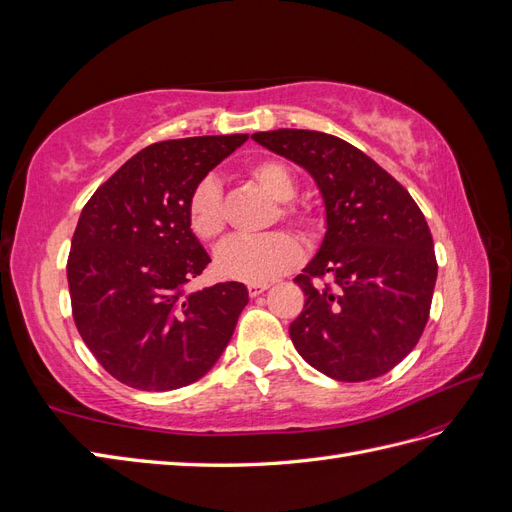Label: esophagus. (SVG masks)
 <instances>
[{
    "label": "esophagus",
    "mask_w": 512,
    "mask_h": 512,
    "mask_svg": "<svg viewBox=\"0 0 512 512\" xmlns=\"http://www.w3.org/2000/svg\"><path fill=\"white\" fill-rule=\"evenodd\" d=\"M269 288V284H247V292H250V297H258Z\"/></svg>",
    "instance_id": "1"
}]
</instances>
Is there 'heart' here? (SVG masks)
Listing matches in <instances>:
<instances>
[{
  "label": "heart",
  "mask_w": 512,
  "mask_h": 512,
  "mask_svg": "<svg viewBox=\"0 0 512 512\" xmlns=\"http://www.w3.org/2000/svg\"><path fill=\"white\" fill-rule=\"evenodd\" d=\"M243 173L275 200L271 224L284 222L305 243H314L320 237V213L307 200L294 198V194H297V175L284 160L258 158L247 164ZM185 211H188V224L196 239L213 243L226 232V200L220 183L213 177L200 179L194 185ZM299 258L301 247L288 232H271V235L258 241L232 239L224 243L215 254V269L228 280L262 284L290 271Z\"/></svg>",
  "instance_id": "1"
}]
</instances>
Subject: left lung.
<instances>
[{
    "instance_id": "left-lung-1",
    "label": "left lung",
    "mask_w": 512,
    "mask_h": 512,
    "mask_svg": "<svg viewBox=\"0 0 512 512\" xmlns=\"http://www.w3.org/2000/svg\"><path fill=\"white\" fill-rule=\"evenodd\" d=\"M256 143L301 164L327 207L320 252L294 282L305 292L290 339L329 378L363 382L410 354L438 277L423 211L395 177L333 134L273 130Z\"/></svg>"
}]
</instances>
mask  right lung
Returning a JSON list of instances; mask_svg holds the SVG:
<instances>
[{
    "label": "right lung",
    "instance_id": "1",
    "mask_svg": "<svg viewBox=\"0 0 512 512\" xmlns=\"http://www.w3.org/2000/svg\"><path fill=\"white\" fill-rule=\"evenodd\" d=\"M247 134L145 147L87 200L68 254L74 324L115 380L173 391L203 378L228 346L247 288L185 292L211 258L192 235L188 198Z\"/></svg>",
    "mask_w": 512,
    "mask_h": 512
}]
</instances>
